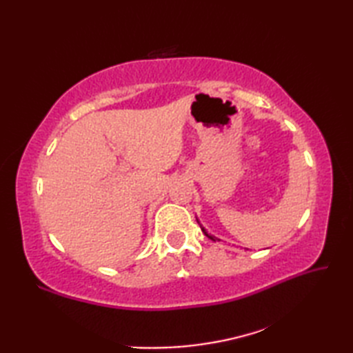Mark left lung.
Returning <instances> with one entry per match:
<instances>
[{
  "mask_svg": "<svg viewBox=\"0 0 353 353\" xmlns=\"http://www.w3.org/2000/svg\"><path fill=\"white\" fill-rule=\"evenodd\" d=\"M197 223H199V220H197ZM199 224H200V223H199ZM200 228H201V230H203V234H205V235H206L208 238H211V239H214V236H212V235H209V234H208V232H206V229H205L203 226H201V224H200Z\"/></svg>",
  "mask_w": 353,
  "mask_h": 353,
  "instance_id": "left-lung-1",
  "label": "left lung"
}]
</instances>
